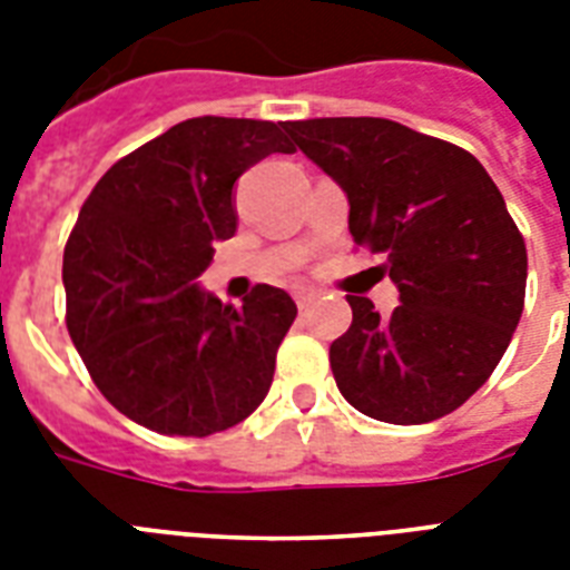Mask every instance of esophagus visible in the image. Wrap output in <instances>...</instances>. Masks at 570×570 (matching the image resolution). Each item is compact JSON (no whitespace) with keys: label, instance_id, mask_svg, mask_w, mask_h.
Returning <instances> with one entry per match:
<instances>
[{"label":"esophagus","instance_id":"1","mask_svg":"<svg viewBox=\"0 0 570 570\" xmlns=\"http://www.w3.org/2000/svg\"><path fill=\"white\" fill-rule=\"evenodd\" d=\"M295 304L302 307V311H307L316 298H320V289H307V286H302V289H295Z\"/></svg>","mask_w":570,"mask_h":570}]
</instances>
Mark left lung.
<instances>
[{"label": "left lung", "mask_w": 570, "mask_h": 570, "mask_svg": "<svg viewBox=\"0 0 570 570\" xmlns=\"http://www.w3.org/2000/svg\"><path fill=\"white\" fill-rule=\"evenodd\" d=\"M286 132L348 197L355 245L381 257L399 307L381 320L348 295L331 343L348 405L381 423H432L494 373L523 313L527 245L476 156L384 118L286 120Z\"/></svg>", "instance_id": "1"}]
</instances>
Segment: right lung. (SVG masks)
I'll return each instance as SVG.
<instances>
[{
    "mask_svg": "<svg viewBox=\"0 0 570 570\" xmlns=\"http://www.w3.org/2000/svg\"><path fill=\"white\" fill-rule=\"evenodd\" d=\"M284 129L183 120L111 165L79 209L61 268L67 331L102 396L150 432H224L272 387L293 298L257 284L233 307L197 277L236 233V180L295 150Z\"/></svg>",
    "mask_w": 570,
    "mask_h": 570,
    "instance_id": "1",
    "label": "right lung"
}]
</instances>
